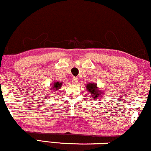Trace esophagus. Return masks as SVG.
Returning <instances> with one entry per match:
<instances>
[{"instance_id": "obj_1", "label": "esophagus", "mask_w": 151, "mask_h": 151, "mask_svg": "<svg viewBox=\"0 0 151 151\" xmlns=\"http://www.w3.org/2000/svg\"><path fill=\"white\" fill-rule=\"evenodd\" d=\"M72 81L74 84H77L78 82V78H73Z\"/></svg>"}]
</instances>
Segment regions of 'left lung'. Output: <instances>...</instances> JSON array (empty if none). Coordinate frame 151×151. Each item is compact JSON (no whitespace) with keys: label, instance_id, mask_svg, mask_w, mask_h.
Returning <instances> with one entry per match:
<instances>
[{"label":"left lung","instance_id":"8db88e82","mask_svg":"<svg viewBox=\"0 0 151 151\" xmlns=\"http://www.w3.org/2000/svg\"><path fill=\"white\" fill-rule=\"evenodd\" d=\"M86 88L88 92L91 94V96H92V99L96 100L99 98V96H101L103 94V92L100 90V89H99L96 84L94 83H90L86 85Z\"/></svg>","mask_w":151,"mask_h":151}]
</instances>
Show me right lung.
Listing matches in <instances>:
<instances>
[{
	"instance_id": "obj_1",
	"label": "right lung",
	"mask_w": 151,
	"mask_h": 151,
	"mask_svg": "<svg viewBox=\"0 0 151 151\" xmlns=\"http://www.w3.org/2000/svg\"><path fill=\"white\" fill-rule=\"evenodd\" d=\"M61 85H62V83H59V82H55V83H53V85H52L51 87H50V89H51L52 91H50L51 93H53V94H55V92H57V90H59V88L61 87Z\"/></svg>"
}]
</instances>
